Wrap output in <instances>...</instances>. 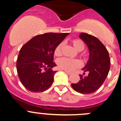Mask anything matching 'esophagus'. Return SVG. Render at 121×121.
Listing matches in <instances>:
<instances>
[{
  "instance_id": "esophagus-1",
  "label": "esophagus",
  "mask_w": 121,
  "mask_h": 121,
  "mask_svg": "<svg viewBox=\"0 0 121 121\" xmlns=\"http://www.w3.org/2000/svg\"><path fill=\"white\" fill-rule=\"evenodd\" d=\"M65 72L68 75H70L71 74V72H70V71H65Z\"/></svg>"
}]
</instances>
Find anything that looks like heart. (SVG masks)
<instances>
[{"instance_id":"obj_1","label":"heart","mask_w":121,"mask_h":121,"mask_svg":"<svg viewBox=\"0 0 121 121\" xmlns=\"http://www.w3.org/2000/svg\"><path fill=\"white\" fill-rule=\"evenodd\" d=\"M73 45L76 50L78 51H82L84 49V45L83 42L80 39H73L71 41ZM63 44L60 43L56 47L54 50V55L56 56H60L61 54V48ZM58 67L61 69L68 71H71L77 67H79L82 65V63L78 60L70 59L69 58H61L57 61Z\"/></svg>"}]
</instances>
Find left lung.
<instances>
[{
	"mask_svg": "<svg viewBox=\"0 0 121 121\" xmlns=\"http://www.w3.org/2000/svg\"><path fill=\"white\" fill-rule=\"evenodd\" d=\"M79 38L86 44L89 51V60L82 69L84 72L83 75L85 72H87L88 75H79V82L72 83L71 87L78 93L90 94L102 85L109 73L111 61L107 49L99 39L84 32L80 33Z\"/></svg>",
	"mask_w": 121,
	"mask_h": 121,
	"instance_id": "1",
	"label": "left lung"
}]
</instances>
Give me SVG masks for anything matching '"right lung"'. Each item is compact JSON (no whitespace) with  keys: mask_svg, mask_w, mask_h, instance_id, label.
Returning <instances> with one entry per match:
<instances>
[{"mask_svg":"<svg viewBox=\"0 0 121 121\" xmlns=\"http://www.w3.org/2000/svg\"><path fill=\"white\" fill-rule=\"evenodd\" d=\"M69 33H45L33 37L21 48L16 63L19 78L32 92L45 91L51 87L57 71L53 61L56 47Z\"/></svg>","mask_w":121,"mask_h":121,"instance_id":"obj_1","label":"right lung"}]
</instances>
